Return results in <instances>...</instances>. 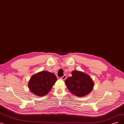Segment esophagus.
Wrapping results in <instances>:
<instances>
[{
  "label": "esophagus",
  "instance_id": "1",
  "mask_svg": "<svg viewBox=\"0 0 124 124\" xmlns=\"http://www.w3.org/2000/svg\"><path fill=\"white\" fill-rule=\"evenodd\" d=\"M66 78H67V76H66V75H64V76H63L61 78L62 80H65V79H66Z\"/></svg>",
  "mask_w": 124,
  "mask_h": 124
}]
</instances>
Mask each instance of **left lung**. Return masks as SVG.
<instances>
[{"mask_svg": "<svg viewBox=\"0 0 124 124\" xmlns=\"http://www.w3.org/2000/svg\"><path fill=\"white\" fill-rule=\"evenodd\" d=\"M72 77L65 81L66 87L72 94L78 97L89 94L92 91L94 83L89 75L82 71L73 70Z\"/></svg>", "mask_w": 124, "mask_h": 124, "instance_id": "8db88e82", "label": "left lung"}]
</instances>
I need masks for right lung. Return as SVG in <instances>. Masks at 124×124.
Returning <instances> with one entry per match:
<instances>
[{
	"label": "right lung",
	"instance_id": "add662e5",
	"mask_svg": "<svg viewBox=\"0 0 124 124\" xmlns=\"http://www.w3.org/2000/svg\"><path fill=\"white\" fill-rule=\"evenodd\" d=\"M57 79L54 73L42 71L32 75L29 80L28 88L36 96H44L50 92Z\"/></svg>",
	"mask_w": 124,
	"mask_h": 124
}]
</instances>
